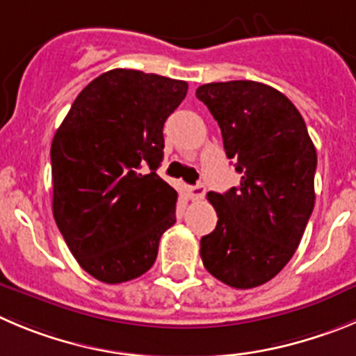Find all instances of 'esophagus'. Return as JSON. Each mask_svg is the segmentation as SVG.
<instances>
[{
    "instance_id": "esophagus-1",
    "label": "esophagus",
    "mask_w": 356,
    "mask_h": 356,
    "mask_svg": "<svg viewBox=\"0 0 356 356\" xmlns=\"http://www.w3.org/2000/svg\"><path fill=\"white\" fill-rule=\"evenodd\" d=\"M205 195V186L204 184H195L189 188V198L191 200H200Z\"/></svg>"
}]
</instances>
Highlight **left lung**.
I'll list each match as a JSON object with an SVG mask.
<instances>
[{
  "mask_svg": "<svg viewBox=\"0 0 356 356\" xmlns=\"http://www.w3.org/2000/svg\"><path fill=\"white\" fill-rule=\"evenodd\" d=\"M223 135L241 186L207 193L218 214L200 241L204 267L237 290L260 286L283 270L314 207L316 149L293 103L254 81L197 89Z\"/></svg>",
  "mask_w": 356,
  "mask_h": 356,
  "instance_id": "1",
  "label": "left lung"
}]
</instances>
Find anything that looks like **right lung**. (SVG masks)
Instances as JSON below:
<instances>
[{
	"label": "right lung",
	"mask_w": 356,
	"mask_h": 356,
	"mask_svg": "<svg viewBox=\"0 0 356 356\" xmlns=\"http://www.w3.org/2000/svg\"><path fill=\"white\" fill-rule=\"evenodd\" d=\"M188 92L184 81L115 68L73 102L51 147L52 212L82 268L107 284L145 274L177 191L156 170L163 124Z\"/></svg>",
	"instance_id": "right-lung-1"
}]
</instances>
